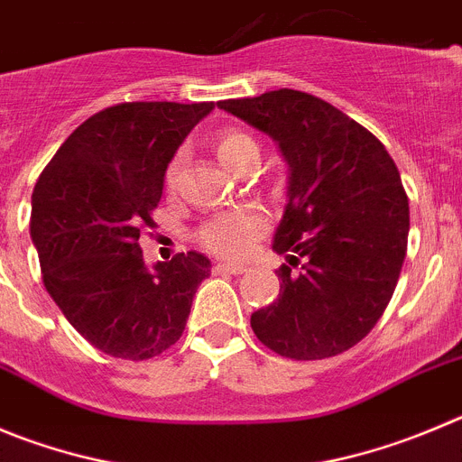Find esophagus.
Wrapping results in <instances>:
<instances>
[{
  "instance_id": "1",
  "label": "esophagus",
  "mask_w": 462,
  "mask_h": 462,
  "mask_svg": "<svg viewBox=\"0 0 462 462\" xmlns=\"http://www.w3.org/2000/svg\"><path fill=\"white\" fill-rule=\"evenodd\" d=\"M214 273L241 275V273H245V266H241V264H223V262H218V264H214Z\"/></svg>"
}]
</instances>
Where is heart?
Listing matches in <instances>:
<instances>
[{"instance_id":"b5f03b06","label":"heart","mask_w":462,"mask_h":462,"mask_svg":"<svg viewBox=\"0 0 462 462\" xmlns=\"http://www.w3.org/2000/svg\"><path fill=\"white\" fill-rule=\"evenodd\" d=\"M217 154L227 168L236 171L248 157H257L260 150L251 134L241 132V129H223L217 136ZM178 172L180 157H175L171 159L166 172H163V187L168 191H172L178 184ZM266 227H269V221L264 214L255 207H248V209L226 211V214H218L207 221L198 232V241L205 251L214 253V255L239 260L251 253L253 244L264 235Z\"/></svg>"}]
</instances>
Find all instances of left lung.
I'll list each match as a JSON object with an SVG mask.
<instances>
[{"label": "left lung", "instance_id": "8db88e82", "mask_svg": "<svg viewBox=\"0 0 462 462\" xmlns=\"http://www.w3.org/2000/svg\"><path fill=\"white\" fill-rule=\"evenodd\" d=\"M278 141L290 187L273 251L280 294L253 312L264 346L323 360L356 346L385 312L408 251L406 189L385 145L321 97L280 88L218 102Z\"/></svg>", "mask_w": 462, "mask_h": 462}]
</instances>
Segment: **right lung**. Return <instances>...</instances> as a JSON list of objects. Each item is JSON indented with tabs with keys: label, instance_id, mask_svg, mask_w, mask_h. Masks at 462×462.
<instances>
[{
	"label": "right lung",
	"instance_id": "obj_1",
	"mask_svg": "<svg viewBox=\"0 0 462 462\" xmlns=\"http://www.w3.org/2000/svg\"><path fill=\"white\" fill-rule=\"evenodd\" d=\"M214 102H123L90 116L56 150L32 196L42 284L72 328L123 360L178 342L211 264L196 251L148 269L139 239L154 227L163 172Z\"/></svg>",
	"mask_w": 462,
	"mask_h": 462
}]
</instances>
